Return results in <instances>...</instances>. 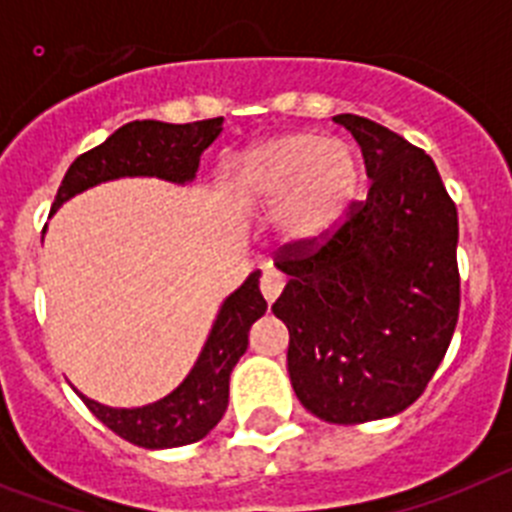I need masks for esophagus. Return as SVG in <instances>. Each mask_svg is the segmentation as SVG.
I'll list each match as a JSON object with an SVG mask.
<instances>
[{
  "label": "esophagus",
  "instance_id": "esophagus-1",
  "mask_svg": "<svg viewBox=\"0 0 512 512\" xmlns=\"http://www.w3.org/2000/svg\"><path fill=\"white\" fill-rule=\"evenodd\" d=\"M283 286H286V281H283L281 273H275V270H265V273H262L260 291L268 304H273V301L278 299V293L283 291Z\"/></svg>",
  "mask_w": 512,
  "mask_h": 512
}]
</instances>
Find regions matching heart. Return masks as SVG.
Returning a JSON list of instances; mask_svg holds the SVG:
<instances>
[{"label":"heart","instance_id":"1","mask_svg":"<svg viewBox=\"0 0 512 512\" xmlns=\"http://www.w3.org/2000/svg\"><path fill=\"white\" fill-rule=\"evenodd\" d=\"M239 211L275 208V229L291 247H311L345 221L361 190L355 146L317 131H293L242 151L231 170Z\"/></svg>","mask_w":512,"mask_h":512}]
</instances>
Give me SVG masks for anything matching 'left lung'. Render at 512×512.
<instances>
[{"label": "left lung", "mask_w": 512, "mask_h": 512, "mask_svg": "<svg viewBox=\"0 0 512 512\" xmlns=\"http://www.w3.org/2000/svg\"><path fill=\"white\" fill-rule=\"evenodd\" d=\"M358 141L371 190L322 247H288L273 314L288 376L311 415L384 420L420 397L459 319V216L435 162L399 133L335 115Z\"/></svg>", "instance_id": "8db88e82"}]
</instances>
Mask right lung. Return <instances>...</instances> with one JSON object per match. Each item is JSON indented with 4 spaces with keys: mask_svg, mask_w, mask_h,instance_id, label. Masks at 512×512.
I'll list each match as a JSON object with an SVG mask.
<instances>
[{
    "mask_svg": "<svg viewBox=\"0 0 512 512\" xmlns=\"http://www.w3.org/2000/svg\"><path fill=\"white\" fill-rule=\"evenodd\" d=\"M224 131V118L195 123L133 121L108 136L100 146L77 157L66 170L53 201L56 213L69 198L121 177H159L188 185L195 180L201 154ZM268 304L260 293V270L229 293L213 319L195 366L167 397L144 407H108L84 397L92 415L133 446L159 451L201 441L224 417L229 404V376L247 350L250 327L265 314Z\"/></svg>",
    "mask_w": 512,
    "mask_h": 512,
    "instance_id": "right-lung-1",
    "label": "right lung"
}]
</instances>
